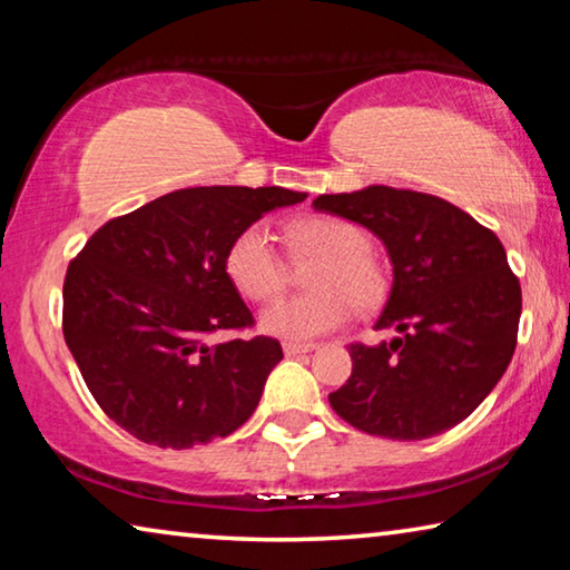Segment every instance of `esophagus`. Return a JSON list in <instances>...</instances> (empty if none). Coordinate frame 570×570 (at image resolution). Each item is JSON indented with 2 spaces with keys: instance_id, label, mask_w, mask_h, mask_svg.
<instances>
[{
  "instance_id": "34e87169",
  "label": "esophagus",
  "mask_w": 570,
  "mask_h": 570,
  "mask_svg": "<svg viewBox=\"0 0 570 570\" xmlns=\"http://www.w3.org/2000/svg\"><path fill=\"white\" fill-rule=\"evenodd\" d=\"M316 344H294V342H286L284 344V354L286 356H296V354H306V352H314Z\"/></svg>"
}]
</instances>
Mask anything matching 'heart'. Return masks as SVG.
Masks as SVG:
<instances>
[{"label":"heart","mask_w":570,"mask_h":570,"mask_svg":"<svg viewBox=\"0 0 570 570\" xmlns=\"http://www.w3.org/2000/svg\"><path fill=\"white\" fill-rule=\"evenodd\" d=\"M288 244L298 256H320L308 276L312 294L282 298L264 308L262 330L282 340H314L342 326L352 308H377L387 296L390 278L370 254V238L344 218H304L288 228ZM226 274L250 302H272L284 292L286 268L274 238L262 224L238 230L224 258Z\"/></svg>","instance_id":"b5f03b06"}]
</instances>
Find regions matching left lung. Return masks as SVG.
<instances>
[{
    "label": "left lung",
    "instance_id": "1",
    "mask_svg": "<svg viewBox=\"0 0 570 570\" xmlns=\"http://www.w3.org/2000/svg\"><path fill=\"white\" fill-rule=\"evenodd\" d=\"M314 208L370 228L394 272L377 330L400 336L350 344L352 377L330 394L334 412L387 440L455 428L515 352L523 294L500 238L448 200L404 188L320 196Z\"/></svg>",
    "mask_w": 570,
    "mask_h": 570
}]
</instances>
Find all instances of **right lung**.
I'll list each match as a JSON object with an SVG mask.
<instances>
[{
    "mask_svg": "<svg viewBox=\"0 0 570 570\" xmlns=\"http://www.w3.org/2000/svg\"><path fill=\"white\" fill-rule=\"evenodd\" d=\"M286 188L200 186L108 220L67 266L62 334L95 402L132 438L188 450L238 430L284 360L272 336L210 344L254 326L224 258Z\"/></svg>",
    "mask_w": 570,
    "mask_h": 570,
    "instance_id": "add662e5",
    "label": "right lung"
}]
</instances>
